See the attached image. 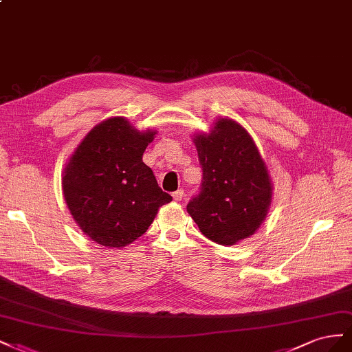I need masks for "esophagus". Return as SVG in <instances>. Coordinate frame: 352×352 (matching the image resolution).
Returning <instances> with one entry per match:
<instances>
[{
    "label": "esophagus",
    "instance_id": "esophagus-1",
    "mask_svg": "<svg viewBox=\"0 0 352 352\" xmlns=\"http://www.w3.org/2000/svg\"><path fill=\"white\" fill-rule=\"evenodd\" d=\"M173 197H174V200H177V202H179V200L184 199V192L183 190H177V192L173 193Z\"/></svg>",
    "mask_w": 352,
    "mask_h": 352
}]
</instances>
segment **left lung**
I'll return each instance as SVG.
<instances>
[{"mask_svg": "<svg viewBox=\"0 0 352 352\" xmlns=\"http://www.w3.org/2000/svg\"><path fill=\"white\" fill-rule=\"evenodd\" d=\"M195 144L204 177L187 212L202 234L218 245L230 246L252 236L273 193L254 140L234 120L219 119L209 134L196 135Z\"/></svg>", "mask_w": 352, "mask_h": 352, "instance_id": "8db88e82", "label": "left lung"}]
</instances>
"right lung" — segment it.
Here are the masks:
<instances>
[{"label": "right lung", "mask_w": 352, "mask_h": 352, "mask_svg": "<svg viewBox=\"0 0 352 352\" xmlns=\"http://www.w3.org/2000/svg\"><path fill=\"white\" fill-rule=\"evenodd\" d=\"M155 134L137 131L125 118H110L87 134L65 168L67 208L98 245L133 243L147 232L157 209L173 200L143 162Z\"/></svg>", "instance_id": "add662e5"}]
</instances>
